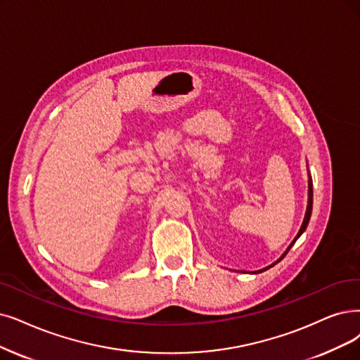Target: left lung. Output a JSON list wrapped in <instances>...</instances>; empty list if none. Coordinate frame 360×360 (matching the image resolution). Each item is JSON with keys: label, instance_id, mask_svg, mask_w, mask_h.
Returning <instances> with one entry per match:
<instances>
[{"label": "left lung", "instance_id": "1", "mask_svg": "<svg viewBox=\"0 0 360 360\" xmlns=\"http://www.w3.org/2000/svg\"><path fill=\"white\" fill-rule=\"evenodd\" d=\"M311 204H313V191H311V179L309 180V202H307V211H306V215H304V220H303V224H301V227H300V230H298V233H297V236H295V239L291 242V245L288 247V250H286L285 251V254L279 258V260H282V258L286 255V252H288L290 250H291V247L294 245V243H295V240L300 238V235L301 233H303L304 232V230H306V227H307V224H309V220H310V214H311ZM278 260V262H279ZM273 266V264H271ZM271 266H269V267H271ZM269 267H266V269H263V270H267ZM263 270H260V271H263ZM260 271H258V273H260Z\"/></svg>", "mask_w": 360, "mask_h": 360}]
</instances>
